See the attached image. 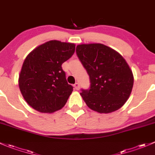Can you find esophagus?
<instances>
[{
    "label": "esophagus",
    "mask_w": 155,
    "mask_h": 155,
    "mask_svg": "<svg viewBox=\"0 0 155 155\" xmlns=\"http://www.w3.org/2000/svg\"><path fill=\"white\" fill-rule=\"evenodd\" d=\"M74 87L76 89V90H79V84L78 82H76L74 84Z\"/></svg>",
    "instance_id": "34e87169"
}]
</instances>
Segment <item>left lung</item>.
Returning <instances> with one entry per match:
<instances>
[{"mask_svg": "<svg viewBox=\"0 0 155 155\" xmlns=\"http://www.w3.org/2000/svg\"><path fill=\"white\" fill-rule=\"evenodd\" d=\"M76 54L90 78V87L80 93L86 105L99 113H110L126 103L134 75L124 58L101 43L81 44Z\"/></svg>", "mask_w": 155, "mask_h": 155, "instance_id": "1", "label": "left lung"}]
</instances>
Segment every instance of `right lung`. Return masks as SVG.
<instances>
[{
  "label": "right lung",
  "mask_w": 155,
  "mask_h": 155,
  "mask_svg": "<svg viewBox=\"0 0 155 155\" xmlns=\"http://www.w3.org/2000/svg\"><path fill=\"white\" fill-rule=\"evenodd\" d=\"M74 43L50 40L28 54L18 78L20 91L33 109L51 113L66 104L73 91L62 64L72 57Z\"/></svg>",
  "instance_id": "obj_1"
}]
</instances>
